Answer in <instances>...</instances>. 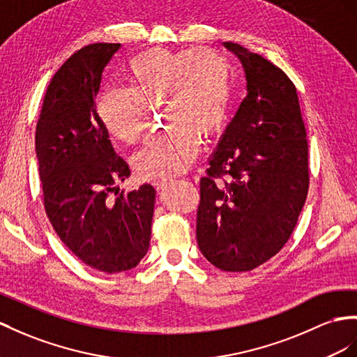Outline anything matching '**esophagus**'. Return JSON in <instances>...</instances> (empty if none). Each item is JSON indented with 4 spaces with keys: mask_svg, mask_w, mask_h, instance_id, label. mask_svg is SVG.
Returning a JSON list of instances; mask_svg holds the SVG:
<instances>
[{
    "mask_svg": "<svg viewBox=\"0 0 357 357\" xmlns=\"http://www.w3.org/2000/svg\"><path fill=\"white\" fill-rule=\"evenodd\" d=\"M172 182H173L172 179H158V181L153 182V187L157 190H164V188H167L172 184Z\"/></svg>",
    "mask_w": 357,
    "mask_h": 357,
    "instance_id": "1",
    "label": "esophagus"
}]
</instances>
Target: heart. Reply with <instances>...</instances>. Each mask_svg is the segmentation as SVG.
Segmentation results:
<instances>
[{"label":"heart","instance_id":"heart-1","mask_svg":"<svg viewBox=\"0 0 357 357\" xmlns=\"http://www.w3.org/2000/svg\"><path fill=\"white\" fill-rule=\"evenodd\" d=\"M128 89L100 95L96 112L113 139L125 144L142 140L148 108L161 104L169 130L146 143L132 164L143 179L172 178L197 157L200 137L211 139L226 121L231 66L220 52L200 48L149 50L128 61Z\"/></svg>","mask_w":357,"mask_h":357}]
</instances>
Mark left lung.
<instances>
[{"mask_svg":"<svg viewBox=\"0 0 357 357\" xmlns=\"http://www.w3.org/2000/svg\"><path fill=\"white\" fill-rule=\"evenodd\" d=\"M223 45L241 61L248 95L206 161L196 236L214 267L249 271L297 225L309 187L306 130L285 72L238 43Z\"/></svg>","mask_w":357,"mask_h":357,"instance_id":"left-lung-1","label":"left lung"}]
</instances>
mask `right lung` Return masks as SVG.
Here are the masks:
<instances>
[{
    "mask_svg": "<svg viewBox=\"0 0 357 357\" xmlns=\"http://www.w3.org/2000/svg\"><path fill=\"white\" fill-rule=\"evenodd\" d=\"M121 43L81 48L56 72L36 128L47 215L60 240L89 267L121 273L148 253L155 188L125 193L130 176L96 113L100 77ZM115 196H112V193Z\"/></svg>",
    "mask_w": 357,
    "mask_h": 357,
    "instance_id": "1",
    "label": "right lung"
}]
</instances>
